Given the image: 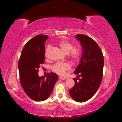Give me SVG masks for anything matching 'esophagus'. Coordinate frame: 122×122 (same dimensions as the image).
Listing matches in <instances>:
<instances>
[{"label": "esophagus", "instance_id": "obj_1", "mask_svg": "<svg viewBox=\"0 0 122 122\" xmlns=\"http://www.w3.org/2000/svg\"><path fill=\"white\" fill-rule=\"evenodd\" d=\"M59 78L61 79V80H66V78H65V77H62V76H60V77H59Z\"/></svg>", "mask_w": 122, "mask_h": 122}]
</instances>
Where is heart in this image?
<instances>
[{"mask_svg": "<svg viewBox=\"0 0 122 122\" xmlns=\"http://www.w3.org/2000/svg\"><path fill=\"white\" fill-rule=\"evenodd\" d=\"M59 45L63 51L68 53L69 57L74 61H78L80 58L81 52L78 48L73 47V44L67 41H61L59 42ZM50 46H48L45 50V56H47L48 52L50 49ZM70 65L68 63L58 62L52 66L51 69L53 72L59 75H63L67 70L70 69Z\"/></svg>", "mask_w": 122, "mask_h": 122, "instance_id": "b5f03b06", "label": "heart"}]
</instances>
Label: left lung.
I'll use <instances>...</instances> for the list:
<instances>
[{"label": "left lung", "mask_w": 122, "mask_h": 122, "mask_svg": "<svg viewBox=\"0 0 122 122\" xmlns=\"http://www.w3.org/2000/svg\"><path fill=\"white\" fill-rule=\"evenodd\" d=\"M76 38L81 42L83 53L74 73L77 75V77L73 78L75 86L69 92L75 101L83 102L90 99L100 86L104 58L100 47L92 38L83 34L76 35ZM80 77L81 79L78 78Z\"/></svg>", "instance_id": "obj_1"}]
</instances>
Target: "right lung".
Instances as JSON below:
<instances>
[{"mask_svg": "<svg viewBox=\"0 0 122 122\" xmlns=\"http://www.w3.org/2000/svg\"><path fill=\"white\" fill-rule=\"evenodd\" d=\"M47 35H38L25 45L18 66L21 86L25 92L36 101L46 100L51 93L58 76L48 73L46 77L38 76V69L45 62V42Z\"/></svg>", "mask_w": 122, "mask_h": 122, "instance_id": "1", "label": "right lung"}]
</instances>
